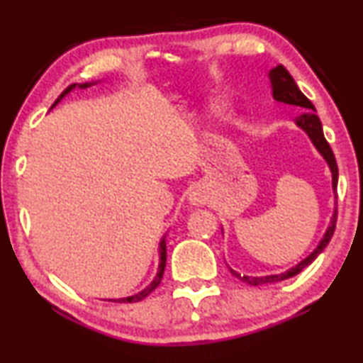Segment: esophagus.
Here are the masks:
<instances>
[{"label":"esophagus","instance_id":"1","mask_svg":"<svg viewBox=\"0 0 363 363\" xmlns=\"http://www.w3.org/2000/svg\"><path fill=\"white\" fill-rule=\"evenodd\" d=\"M189 201L193 204H196V206H203V204H206L208 203V194H206V191H203V189H196V191H193V193L189 194Z\"/></svg>","mask_w":363,"mask_h":363}]
</instances>
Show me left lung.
<instances>
[{
	"mask_svg": "<svg viewBox=\"0 0 363 363\" xmlns=\"http://www.w3.org/2000/svg\"><path fill=\"white\" fill-rule=\"evenodd\" d=\"M270 82H272L274 98H276L277 101H281L284 104H292V106H298L299 110H303V113L296 118V123H298L303 130H306L309 138L313 140L314 145H316L318 150L321 152V155L326 159V162H328L330 169H331V174H333V189L336 191V186H338V165H336L335 154H333V150H331L330 143L326 142L325 135H323L321 121H320V118L316 116V110H314L313 103L309 101L306 96L301 93L299 87L296 86L294 79H292V76L287 72V69L284 67V65H277V67H274L272 71H270ZM336 215H338V213L335 211L333 218H331L330 228L325 233V238L321 240V243L318 245L316 250H314L311 255L308 257V259H304L301 264L296 265V267L287 270V272L279 274V276H267V277L240 276V274L235 272V270H231V274H233V276H237L240 281L250 284V286H259V284H267V282H279V281H284V279L298 276L301 270H303L304 267H308L311 262H314V259H316V257L320 255V253L326 248V245L330 243V240L335 233Z\"/></svg>",
	"mask_w": 363,
	"mask_h": 363,
	"instance_id": "8db88e82",
	"label": "left lung"
}]
</instances>
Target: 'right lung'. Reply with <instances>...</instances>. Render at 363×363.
<instances>
[{"instance_id": "obj_1", "label": "right lung", "mask_w": 363, "mask_h": 363, "mask_svg": "<svg viewBox=\"0 0 363 363\" xmlns=\"http://www.w3.org/2000/svg\"><path fill=\"white\" fill-rule=\"evenodd\" d=\"M74 87H76V84H71V86H67V87H65V89L62 91V94H60L59 98L55 99V103L52 104V106H55V104L59 103L60 99H62L64 96L69 93V91L74 89ZM81 87H87V84H82ZM165 260H167V252H165V240H162V242H160V265H159V272H157V276H155V279H154V282H152L150 286H148V287H145V289H143L142 292H138V294H135V296H130V298L118 299V303H137V301H142V299H145L147 296L150 294L152 291H155L157 287H159L160 281H162V276H164V269H165ZM110 301H115V303H116V299H110Z\"/></svg>"}]
</instances>
